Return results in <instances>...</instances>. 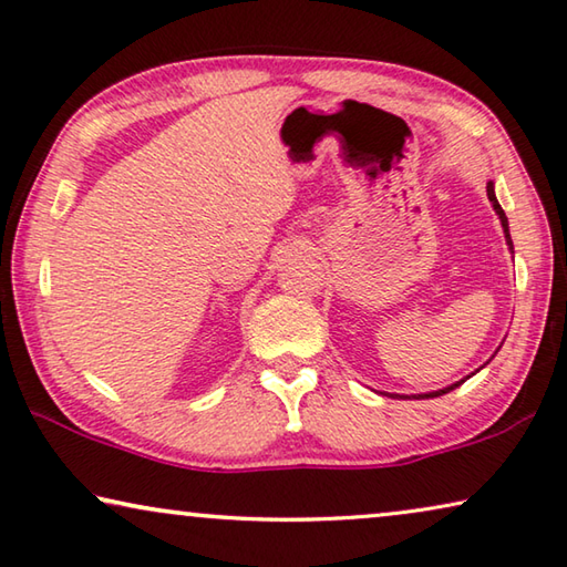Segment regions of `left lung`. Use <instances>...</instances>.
Here are the masks:
<instances>
[{"mask_svg":"<svg viewBox=\"0 0 567 567\" xmlns=\"http://www.w3.org/2000/svg\"><path fill=\"white\" fill-rule=\"evenodd\" d=\"M486 190H488V200L493 203V210L498 213V218H501V225H503V233H506V240H508V245H511V250H513V243H511V233H508V218H506V213H503V208L498 205V200H496V193H493V183H488L486 185ZM461 384V382H458ZM458 384H454V386H458ZM454 386H449V389H441V391H431V394H419L421 399H429V396H441V394H446V391H451Z\"/></svg>","mask_w":567,"mask_h":567,"instance_id":"obj_1","label":"left lung"}]
</instances>
